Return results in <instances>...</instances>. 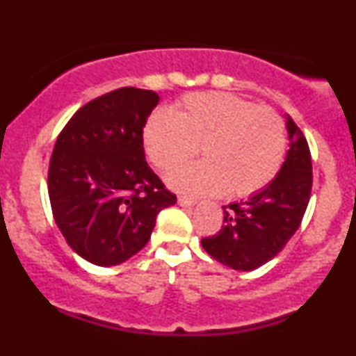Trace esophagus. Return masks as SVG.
<instances>
[{
    "mask_svg": "<svg viewBox=\"0 0 356 356\" xmlns=\"http://www.w3.org/2000/svg\"><path fill=\"white\" fill-rule=\"evenodd\" d=\"M177 202H179V206H182V207H192L195 204L194 199L186 197V195H179Z\"/></svg>",
    "mask_w": 356,
    "mask_h": 356,
    "instance_id": "34e87169",
    "label": "esophagus"
}]
</instances>
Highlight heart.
Here are the masks:
<instances>
[{
	"label": "heart",
	"instance_id": "b5f03b06",
	"mask_svg": "<svg viewBox=\"0 0 356 356\" xmlns=\"http://www.w3.org/2000/svg\"><path fill=\"white\" fill-rule=\"evenodd\" d=\"M284 127L268 107L229 93H194L175 115L155 112L144 129L147 157L162 172L189 161L201 145L204 162L167 175L174 191L189 195H251L275 179L284 155Z\"/></svg>",
	"mask_w": 356,
	"mask_h": 356
}]
</instances>
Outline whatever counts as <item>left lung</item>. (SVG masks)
Segmentation results:
<instances>
[{
  "label": "left lung",
  "instance_id": "left-lung-1",
  "mask_svg": "<svg viewBox=\"0 0 356 356\" xmlns=\"http://www.w3.org/2000/svg\"><path fill=\"white\" fill-rule=\"evenodd\" d=\"M289 150L276 177L248 201L224 206L222 229L201 241L209 256L236 271H252L271 261L300 227L313 172L308 142L286 115Z\"/></svg>",
  "mask_w": 356,
  "mask_h": 356
}]
</instances>
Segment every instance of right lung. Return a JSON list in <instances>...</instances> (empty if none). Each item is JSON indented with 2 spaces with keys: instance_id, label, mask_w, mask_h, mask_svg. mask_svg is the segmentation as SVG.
<instances>
[{
  "instance_id": "add662e5",
  "label": "right lung",
  "mask_w": 356,
  "mask_h": 356,
  "mask_svg": "<svg viewBox=\"0 0 356 356\" xmlns=\"http://www.w3.org/2000/svg\"><path fill=\"white\" fill-rule=\"evenodd\" d=\"M161 97L124 87L88 102L56 138L48 195L68 246L117 266L149 243L157 214L177 197L145 161L144 127Z\"/></svg>"
}]
</instances>
